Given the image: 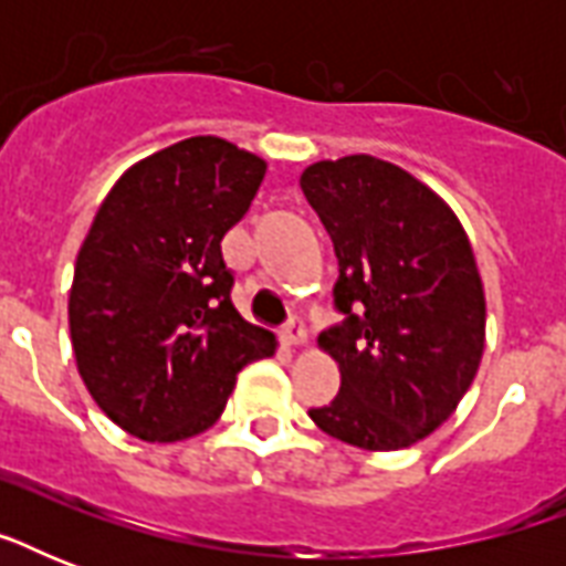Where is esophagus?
<instances>
[{"label": "esophagus", "mask_w": 566, "mask_h": 566, "mask_svg": "<svg viewBox=\"0 0 566 566\" xmlns=\"http://www.w3.org/2000/svg\"><path fill=\"white\" fill-rule=\"evenodd\" d=\"M305 340H308V332L302 326V319H291V326L282 332V344L287 349H300V346H305Z\"/></svg>", "instance_id": "obj_1"}]
</instances>
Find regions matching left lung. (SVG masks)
Wrapping results in <instances>:
<instances>
[{"label": "left lung", "instance_id": "8db88e82", "mask_svg": "<svg viewBox=\"0 0 566 566\" xmlns=\"http://www.w3.org/2000/svg\"><path fill=\"white\" fill-rule=\"evenodd\" d=\"M302 193L335 243L340 326L319 335L340 394L308 417L319 431L394 452L443 426L484 353V287L455 211L373 155L317 161Z\"/></svg>", "mask_w": 566, "mask_h": 566}]
</instances>
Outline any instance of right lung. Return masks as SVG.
Here are the masks:
<instances>
[{"mask_svg": "<svg viewBox=\"0 0 566 566\" xmlns=\"http://www.w3.org/2000/svg\"><path fill=\"white\" fill-rule=\"evenodd\" d=\"M264 172V158L199 135L128 167L102 199L75 258L70 337L87 394L128 434H202L238 373L275 353L231 305L220 249Z\"/></svg>", "mask_w": 566, "mask_h": 566, "instance_id": "add662e5", "label": "right lung"}]
</instances>
